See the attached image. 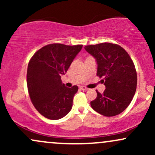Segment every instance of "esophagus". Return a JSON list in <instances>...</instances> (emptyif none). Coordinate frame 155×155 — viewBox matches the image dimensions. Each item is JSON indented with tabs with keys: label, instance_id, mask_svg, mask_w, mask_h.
<instances>
[{
	"label": "esophagus",
	"instance_id": "obj_1",
	"mask_svg": "<svg viewBox=\"0 0 155 155\" xmlns=\"http://www.w3.org/2000/svg\"><path fill=\"white\" fill-rule=\"evenodd\" d=\"M80 89L82 90H88V88L86 87H84V86H81L80 87Z\"/></svg>",
	"mask_w": 155,
	"mask_h": 155
}]
</instances>
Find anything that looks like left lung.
Masks as SVG:
<instances>
[{
  "label": "left lung",
  "mask_w": 155,
  "mask_h": 155,
  "mask_svg": "<svg viewBox=\"0 0 155 155\" xmlns=\"http://www.w3.org/2000/svg\"><path fill=\"white\" fill-rule=\"evenodd\" d=\"M97 61V76L104 77V93L97 90L92 108L106 117L120 114L127 108L136 93L137 74L128 53L118 44L102 43L85 46Z\"/></svg>",
  "instance_id": "obj_1"
}]
</instances>
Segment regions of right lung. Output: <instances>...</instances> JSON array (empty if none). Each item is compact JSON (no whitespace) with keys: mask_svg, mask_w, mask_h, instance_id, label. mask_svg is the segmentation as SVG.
<instances>
[{"mask_svg":"<svg viewBox=\"0 0 155 155\" xmlns=\"http://www.w3.org/2000/svg\"><path fill=\"white\" fill-rule=\"evenodd\" d=\"M83 45L51 44L32 57L28 66L27 84L35 109L49 120L63 118L71 110L78 87H66L62 83L71 64Z\"/></svg>","mask_w":155,"mask_h":155,"instance_id":"add662e5","label":"right lung"}]
</instances>
